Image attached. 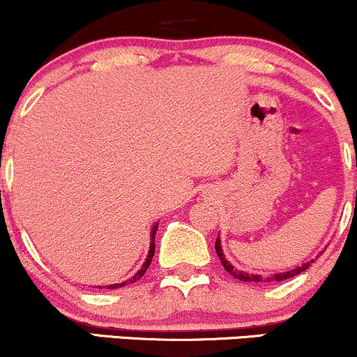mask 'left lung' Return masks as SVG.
<instances>
[{
	"instance_id": "left-lung-1",
	"label": "left lung",
	"mask_w": 357,
	"mask_h": 357,
	"mask_svg": "<svg viewBox=\"0 0 357 357\" xmlns=\"http://www.w3.org/2000/svg\"><path fill=\"white\" fill-rule=\"evenodd\" d=\"M215 252H217V255H219V259H220L222 266H224V269L227 271L229 274H232L236 279L244 280V282H280V280H286V279H291V278H296V275H299L301 272H304L305 269H309L311 262H314V261L305 262V264H303V266L296 267V269L287 271V272H280V274H274V275H271V278L264 279L262 275H254V274H247V272L237 271L236 267H234L232 264H230L227 259L224 257V252H222L219 237H217V241H215Z\"/></svg>"
}]
</instances>
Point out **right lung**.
Masks as SVG:
<instances>
[{"instance_id":"right-lung-1","label":"right lung","mask_w":357,"mask_h":357,"mask_svg":"<svg viewBox=\"0 0 357 357\" xmlns=\"http://www.w3.org/2000/svg\"><path fill=\"white\" fill-rule=\"evenodd\" d=\"M155 234H157V225H155L153 230H152V237H150V252H149V255H146V261H145L144 266H142V269L138 271L137 274L133 275L132 279L125 280V282H120V284H112V286H108V289L123 287V286H127V284H133V282H137V280H140L142 278H144V274H145V272H146V269H149L150 262H152V259H153V254H155Z\"/></svg>"}]
</instances>
